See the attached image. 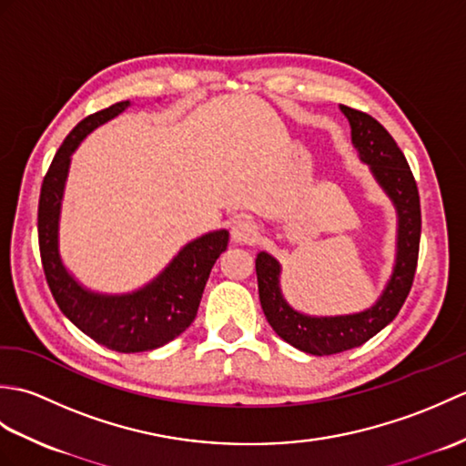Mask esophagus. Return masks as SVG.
I'll list each match as a JSON object with an SVG mask.
<instances>
[{
  "label": "esophagus",
  "instance_id": "1",
  "mask_svg": "<svg viewBox=\"0 0 466 466\" xmlns=\"http://www.w3.org/2000/svg\"><path fill=\"white\" fill-rule=\"evenodd\" d=\"M232 238L240 244H254L258 240V226H256L250 218H238L232 224Z\"/></svg>",
  "mask_w": 466,
  "mask_h": 466
}]
</instances>
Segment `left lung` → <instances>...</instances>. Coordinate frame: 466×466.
Wrapping results in <instances>:
<instances>
[{"label":"left lung","instance_id":"left-lung-1","mask_svg":"<svg viewBox=\"0 0 466 466\" xmlns=\"http://www.w3.org/2000/svg\"><path fill=\"white\" fill-rule=\"evenodd\" d=\"M352 127V144L360 160L370 166L376 180L390 196L399 212V250L392 279L372 309L349 316H304L284 302L279 276L280 266L270 254L256 256L260 304L274 332L294 349L316 356H329L362 346L397 319L412 289L420 244V198L417 180L394 137L366 112L340 106Z\"/></svg>","mask_w":466,"mask_h":466}]
</instances>
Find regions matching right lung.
Listing matches in <instances>:
<instances>
[{
	"instance_id": "add662e5",
	"label": "right lung",
	"mask_w": 466,
	"mask_h": 466,
	"mask_svg": "<svg viewBox=\"0 0 466 466\" xmlns=\"http://www.w3.org/2000/svg\"><path fill=\"white\" fill-rule=\"evenodd\" d=\"M127 106L130 102H117L87 116L66 136L39 192L37 240L46 280L59 310L106 349L146 352L174 340L194 322L208 276L228 246V232H210L184 246L156 280L132 294H96L82 289L66 272L57 252V220L69 156L94 127L122 114Z\"/></svg>"
}]
</instances>
